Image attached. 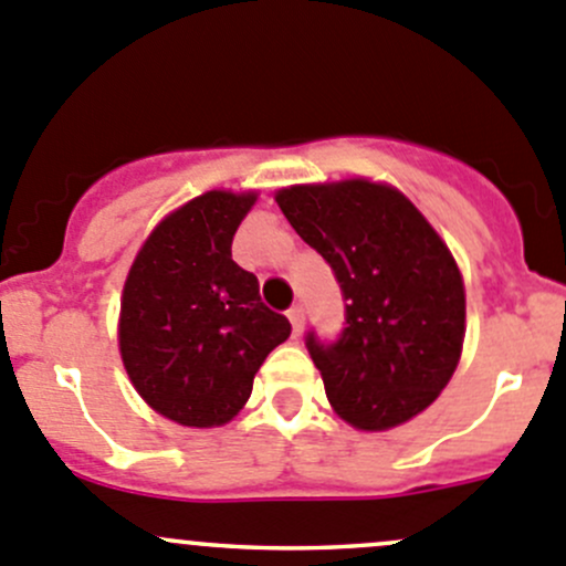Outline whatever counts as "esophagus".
<instances>
[{
	"mask_svg": "<svg viewBox=\"0 0 566 566\" xmlns=\"http://www.w3.org/2000/svg\"><path fill=\"white\" fill-rule=\"evenodd\" d=\"M287 317H290V325H293V334L298 336L301 331H304V306L301 304H293L290 306V312H287Z\"/></svg>",
	"mask_w": 566,
	"mask_h": 566,
	"instance_id": "1",
	"label": "esophagus"
}]
</instances>
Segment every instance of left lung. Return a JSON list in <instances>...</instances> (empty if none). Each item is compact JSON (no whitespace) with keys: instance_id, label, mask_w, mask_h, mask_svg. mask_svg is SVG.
Instances as JSON below:
<instances>
[{"instance_id":"1","label":"left lung","mask_w":566,"mask_h":566,"mask_svg":"<svg viewBox=\"0 0 566 566\" xmlns=\"http://www.w3.org/2000/svg\"><path fill=\"white\" fill-rule=\"evenodd\" d=\"M276 202L328 262L345 301L334 342L306 334L328 402L358 430L413 419L449 384L465 336V290L447 243L380 182L293 186Z\"/></svg>"}]
</instances>
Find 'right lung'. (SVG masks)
<instances>
[{"instance_id":"obj_1","label":"right lung","mask_w":566,"mask_h":566,"mask_svg":"<svg viewBox=\"0 0 566 566\" xmlns=\"http://www.w3.org/2000/svg\"><path fill=\"white\" fill-rule=\"evenodd\" d=\"M256 193L208 191L161 221L136 254L119 306V353L153 410L182 427L227 424L256 369L290 336L260 282L232 260Z\"/></svg>"}]
</instances>
